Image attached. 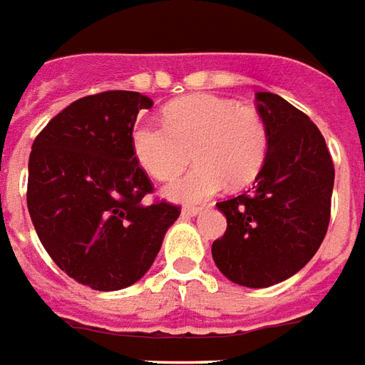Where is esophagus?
<instances>
[{"label":"esophagus","mask_w":365,"mask_h":365,"mask_svg":"<svg viewBox=\"0 0 365 365\" xmlns=\"http://www.w3.org/2000/svg\"><path fill=\"white\" fill-rule=\"evenodd\" d=\"M200 213H202V207H194V205H186V207H182V215H185V217H196Z\"/></svg>","instance_id":"esophagus-1"}]
</instances>
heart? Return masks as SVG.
<instances>
[{
  "instance_id": "heart-1",
  "label": "heart",
  "mask_w": 365,
  "mask_h": 365,
  "mask_svg": "<svg viewBox=\"0 0 365 365\" xmlns=\"http://www.w3.org/2000/svg\"><path fill=\"white\" fill-rule=\"evenodd\" d=\"M133 152L155 180H173L190 160L198 165L167 188L177 202H204L225 185L245 188L262 173L269 153V127L257 109L212 94L169 103L163 123L136 120Z\"/></svg>"
}]
</instances>
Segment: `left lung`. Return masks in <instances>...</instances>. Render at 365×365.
<instances>
[{"instance_id": "1", "label": "left lung", "mask_w": 365, "mask_h": 365, "mask_svg": "<svg viewBox=\"0 0 365 365\" xmlns=\"http://www.w3.org/2000/svg\"><path fill=\"white\" fill-rule=\"evenodd\" d=\"M269 127V153L252 190L217 202L227 231L212 246L232 283L264 289L302 269L331 219L335 167L319 128L281 96L257 92Z\"/></svg>"}]
</instances>
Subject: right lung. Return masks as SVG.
<instances>
[{
    "label": "right lung",
    "instance_id": "add662e5",
    "mask_svg": "<svg viewBox=\"0 0 365 365\" xmlns=\"http://www.w3.org/2000/svg\"><path fill=\"white\" fill-rule=\"evenodd\" d=\"M152 100L109 90L73 101L38 134L29 161L26 204L57 267L94 290L144 277L180 207L153 192L133 152L134 120Z\"/></svg>",
    "mask_w": 365,
    "mask_h": 365
}]
</instances>
